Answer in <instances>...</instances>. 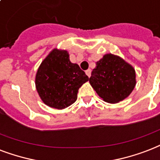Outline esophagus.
I'll return each mask as SVG.
<instances>
[{
    "label": "esophagus",
    "instance_id": "34e87169",
    "mask_svg": "<svg viewBox=\"0 0 160 160\" xmlns=\"http://www.w3.org/2000/svg\"><path fill=\"white\" fill-rule=\"evenodd\" d=\"M86 74H87V76L88 77V78L91 76V69H88V70L86 71Z\"/></svg>",
    "mask_w": 160,
    "mask_h": 160
}]
</instances>
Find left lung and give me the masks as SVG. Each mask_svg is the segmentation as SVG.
Listing matches in <instances>:
<instances>
[{
    "instance_id": "8db88e82",
    "label": "left lung",
    "mask_w": 160,
    "mask_h": 160,
    "mask_svg": "<svg viewBox=\"0 0 160 160\" xmlns=\"http://www.w3.org/2000/svg\"><path fill=\"white\" fill-rule=\"evenodd\" d=\"M89 82L105 102L116 103L126 98L134 88L135 71L119 57L106 54L97 62Z\"/></svg>"
}]
</instances>
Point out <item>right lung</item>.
Here are the masks:
<instances>
[{
	"label": "right lung",
	"mask_w": 160,
	"mask_h": 160,
	"mask_svg": "<svg viewBox=\"0 0 160 160\" xmlns=\"http://www.w3.org/2000/svg\"><path fill=\"white\" fill-rule=\"evenodd\" d=\"M87 81L88 77L70 62L67 51L54 49L38 68L36 87L45 104L62 109L76 102L79 88Z\"/></svg>",
	"instance_id": "add662e5"
}]
</instances>
